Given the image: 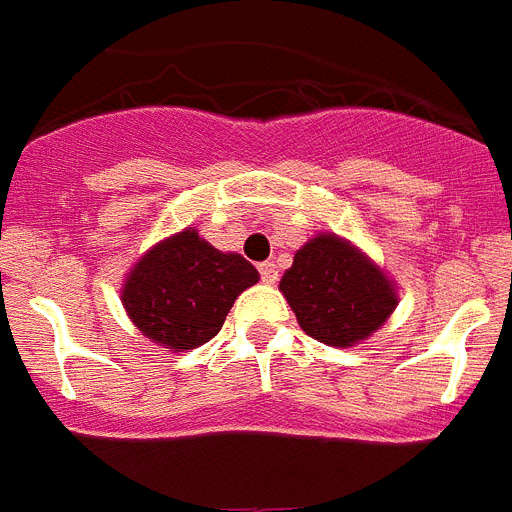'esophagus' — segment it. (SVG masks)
<instances>
[{
    "instance_id": "1",
    "label": "esophagus",
    "mask_w": 512,
    "mask_h": 512,
    "mask_svg": "<svg viewBox=\"0 0 512 512\" xmlns=\"http://www.w3.org/2000/svg\"><path fill=\"white\" fill-rule=\"evenodd\" d=\"M259 271H261V282L264 284L277 282L279 271H277V264H274V261H264V264L259 266Z\"/></svg>"
}]
</instances>
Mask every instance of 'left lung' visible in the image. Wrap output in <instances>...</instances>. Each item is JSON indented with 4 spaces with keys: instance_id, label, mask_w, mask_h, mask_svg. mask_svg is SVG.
Returning a JSON list of instances; mask_svg holds the SVG:
<instances>
[{
    "instance_id": "8db88e82",
    "label": "left lung",
    "mask_w": 512,
    "mask_h": 512,
    "mask_svg": "<svg viewBox=\"0 0 512 512\" xmlns=\"http://www.w3.org/2000/svg\"><path fill=\"white\" fill-rule=\"evenodd\" d=\"M279 292L307 336L348 348L377 333L397 302L382 266L336 233H318L295 253Z\"/></svg>"
}]
</instances>
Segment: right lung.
<instances>
[{
	"label": "right lung",
	"instance_id": "add662e5",
	"mask_svg": "<svg viewBox=\"0 0 512 512\" xmlns=\"http://www.w3.org/2000/svg\"><path fill=\"white\" fill-rule=\"evenodd\" d=\"M259 271L241 253L217 251L194 228L148 248L122 282L120 300L140 336L171 351H192L220 333Z\"/></svg>",
	"mask_w": 512,
	"mask_h": 512
}]
</instances>
